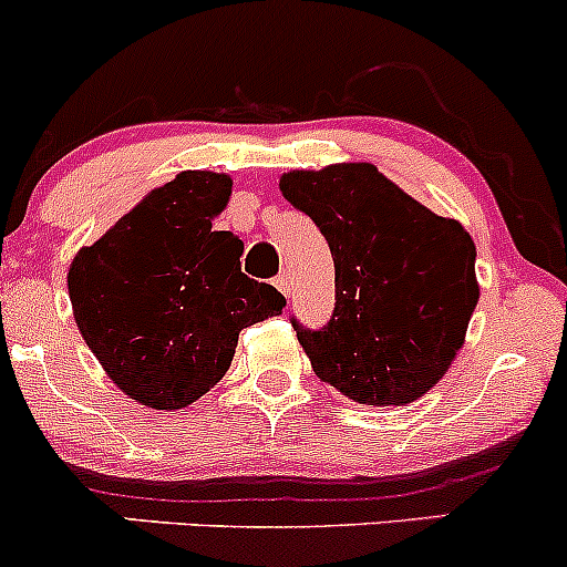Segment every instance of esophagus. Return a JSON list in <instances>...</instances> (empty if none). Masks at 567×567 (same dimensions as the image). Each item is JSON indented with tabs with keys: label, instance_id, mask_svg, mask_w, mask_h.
<instances>
[{
	"label": "esophagus",
	"instance_id": "34e87169",
	"mask_svg": "<svg viewBox=\"0 0 567 567\" xmlns=\"http://www.w3.org/2000/svg\"><path fill=\"white\" fill-rule=\"evenodd\" d=\"M289 286H291V278H289V272H281V276L276 278V289L281 291V295H289Z\"/></svg>",
	"mask_w": 567,
	"mask_h": 567
}]
</instances>
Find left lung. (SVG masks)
<instances>
[{
  "label": "left lung",
  "instance_id": "left-lung-1",
  "mask_svg": "<svg viewBox=\"0 0 567 567\" xmlns=\"http://www.w3.org/2000/svg\"><path fill=\"white\" fill-rule=\"evenodd\" d=\"M281 194L330 245L336 308L308 330L313 371L358 404L404 406L429 393L464 347L477 306L475 243L371 163L289 172Z\"/></svg>",
  "mask_w": 567,
  "mask_h": 567
}]
</instances>
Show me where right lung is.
Segmentation results:
<instances>
[{"label": "right lung", "instance_id": "right-lung-1", "mask_svg": "<svg viewBox=\"0 0 567 567\" xmlns=\"http://www.w3.org/2000/svg\"><path fill=\"white\" fill-rule=\"evenodd\" d=\"M229 196L226 174H177L70 265L75 324L138 404H194L229 371L243 327L284 311L276 286L240 270V237L213 231Z\"/></svg>", "mask_w": 567, "mask_h": 567}]
</instances>
